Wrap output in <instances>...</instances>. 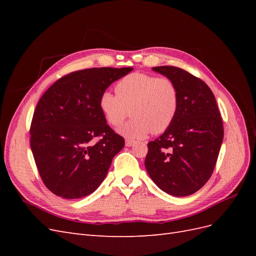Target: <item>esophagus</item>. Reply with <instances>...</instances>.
<instances>
[{
  "label": "esophagus",
  "mask_w": 256,
  "mask_h": 256,
  "mask_svg": "<svg viewBox=\"0 0 256 256\" xmlns=\"http://www.w3.org/2000/svg\"><path fill=\"white\" fill-rule=\"evenodd\" d=\"M136 143V142L134 140H130V138H127V140H126V146H128V147L134 146Z\"/></svg>",
  "instance_id": "34e87169"
}]
</instances>
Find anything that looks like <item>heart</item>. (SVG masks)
Masks as SVG:
<instances>
[{
	"label": "heart",
	"mask_w": 256,
	"mask_h": 256,
	"mask_svg": "<svg viewBox=\"0 0 256 256\" xmlns=\"http://www.w3.org/2000/svg\"><path fill=\"white\" fill-rule=\"evenodd\" d=\"M115 94L104 92L99 108L106 122L118 127L128 116H134L122 132L130 138L147 134H159L172 125L180 108V92L168 76L132 72L115 84Z\"/></svg>",
	"instance_id": "heart-1"
}]
</instances>
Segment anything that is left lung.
Here are the masks:
<instances>
[{"label": "left lung", "instance_id": "obj_1", "mask_svg": "<svg viewBox=\"0 0 256 256\" xmlns=\"http://www.w3.org/2000/svg\"><path fill=\"white\" fill-rule=\"evenodd\" d=\"M152 69L175 82L180 108L170 128L147 144L145 168L161 190L187 196L202 188L214 172L223 141L222 118L203 80L175 66Z\"/></svg>", "mask_w": 256, "mask_h": 256}]
</instances>
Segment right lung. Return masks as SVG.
I'll return each mask as SVG.
<instances>
[{
  "instance_id": "add662e5",
  "label": "right lung",
  "mask_w": 256,
  "mask_h": 256,
  "mask_svg": "<svg viewBox=\"0 0 256 256\" xmlns=\"http://www.w3.org/2000/svg\"><path fill=\"white\" fill-rule=\"evenodd\" d=\"M132 70L88 68L65 74L44 92L30 122V150L42 182L54 194L80 198L102 184L125 140L108 125L99 98Z\"/></svg>"
}]
</instances>
